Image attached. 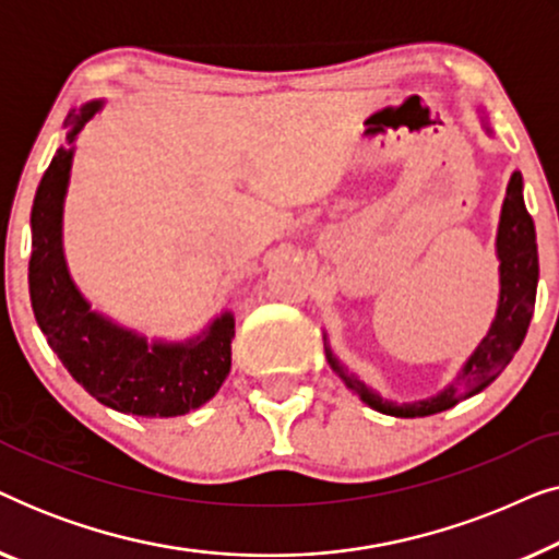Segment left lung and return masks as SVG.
Instances as JSON below:
<instances>
[{
	"label": "left lung",
	"instance_id": "left-lung-1",
	"mask_svg": "<svg viewBox=\"0 0 559 559\" xmlns=\"http://www.w3.org/2000/svg\"><path fill=\"white\" fill-rule=\"evenodd\" d=\"M478 117L484 132L491 136L488 127V114L484 106H478ZM496 259H499V305H496V316L488 325V331L473 354L465 358L457 377L425 400L412 402H394L381 396L377 389L358 379L346 364L331 350L328 335L325 356L333 371L338 373L343 384L354 392L364 404L381 415L392 417H427L438 415L455 407L457 402L471 400L478 392L499 379V373L507 369L511 358L522 346L526 328H530L534 300H537V282H539V257H537V231H534V221L526 213L524 205V180L522 173L514 170L509 178L507 195H503L499 228H496Z\"/></svg>",
	"mask_w": 559,
	"mask_h": 559
}]
</instances>
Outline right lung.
Wrapping results in <instances>:
<instances>
[{
	"instance_id": "obj_1",
	"label": "right lung",
	"mask_w": 559,
	"mask_h": 559,
	"mask_svg": "<svg viewBox=\"0 0 559 559\" xmlns=\"http://www.w3.org/2000/svg\"><path fill=\"white\" fill-rule=\"evenodd\" d=\"M104 104L91 98L68 114L66 144L37 186L29 216V300L48 346L94 400L124 415L178 417L203 407L226 381L236 320L231 310H221L203 331L182 341L147 338L91 308L75 285L63 249L66 193L75 140Z\"/></svg>"
}]
</instances>
